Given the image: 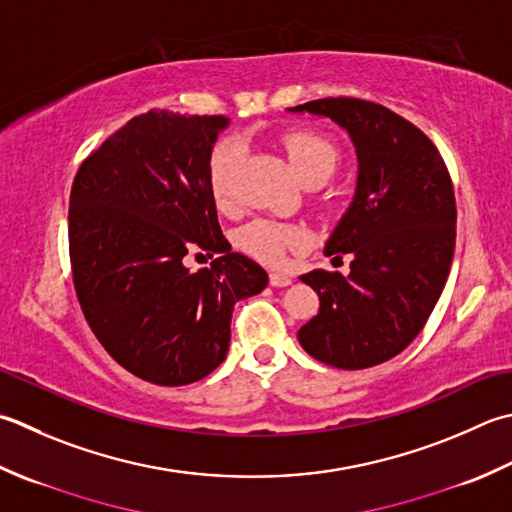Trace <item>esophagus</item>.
<instances>
[{"instance_id": "esophagus-1", "label": "esophagus", "mask_w": 512, "mask_h": 512, "mask_svg": "<svg viewBox=\"0 0 512 512\" xmlns=\"http://www.w3.org/2000/svg\"><path fill=\"white\" fill-rule=\"evenodd\" d=\"M268 279H270V286L275 288H284L293 284V277H288L286 273H279V270H273V273L268 275Z\"/></svg>"}]
</instances>
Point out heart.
Instances as JSON below:
<instances>
[{"mask_svg":"<svg viewBox=\"0 0 512 512\" xmlns=\"http://www.w3.org/2000/svg\"><path fill=\"white\" fill-rule=\"evenodd\" d=\"M282 144L295 175L306 186L326 182L337 168V146L322 133H315V130H290V133L282 137ZM242 157L244 146L239 139H222L213 148V153H210L208 186L219 208H230V204H233V175ZM237 239L246 253L255 255L262 262L277 264L282 262L286 248L302 242V235H299L297 228L257 219V222H250L239 230Z\"/></svg>","mask_w":512,"mask_h":512,"instance_id":"obj_1","label":"heart"}]
</instances>
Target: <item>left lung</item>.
<instances>
[{"mask_svg": "<svg viewBox=\"0 0 512 512\" xmlns=\"http://www.w3.org/2000/svg\"><path fill=\"white\" fill-rule=\"evenodd\" d=\"M288 113L328 117L357 153L353 202L324 250L353 255L350 273L299 277L319 295V313L297 339L328 366L384 364L419 335L446 286L457 226L448 168L422 130L386 106L328 97Z\"/></svg>", "mask_w": 512, "mask_h": 512, "instance_id": "1", "label": "left lung"}]
</instances>
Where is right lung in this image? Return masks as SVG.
Returning a JSON list of instances; mask_svg holds the SVG:
<instances>
[{"label": "right lung", "instance_id": "right-lung-1", "mask_svg": "<svg viewBox=\"0 0 512 512\" xmlns=\"http://www.w3.org/2000/svg\"><path fill=\"white\" fill-rule=\"evenodd\" d=\"M228 124L148 110L84 159L70 190V264L86 322L119 366L157 386L213 373L235 304L268 284L262 266L230 250L210 195L208 159ZM188 249L220 257L190 271Z\"/></svg>", "mask_w": 512, "mask_h": 512}]
</instances>
